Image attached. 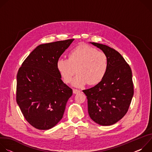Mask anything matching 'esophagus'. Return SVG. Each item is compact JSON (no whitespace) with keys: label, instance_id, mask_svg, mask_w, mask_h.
Returning <instances> with one entry per match:
<instances>
[{"label":"esophagus","instance_id":"obj_1","mask_svg":"<svg viewBox=\"0 0 152 152\" xmlns=\"http://www.w3.org/2000/svg\"><path fill=\"white\" fill-rule=\"evenodd\" d=\"M73 93H74V94H78V93H79L80 92V90H79L73 89Z\"/></svg>","mask_w":152,"mask_h":152}]
</instances>
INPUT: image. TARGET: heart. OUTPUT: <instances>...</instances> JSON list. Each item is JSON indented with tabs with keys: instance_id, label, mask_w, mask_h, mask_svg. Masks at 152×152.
<instances>
[{
	"instance_id": "b5f03b06",
	"label": "heart",
	"mask_w": 152,
	"mask_h": 152,
	"mask_svg": "<svg viewBox=\"0 0 152 152\" xmlns=\"http://www.w3.org/2000/svg\"><path fill=\"white\" fill-rule=\"evenodd\" d=\"M109 67V59L106 54L88 45H79L69 53L68 59L60 58L57 61V69L66 83L76 87H83L89 83L96 85L104 77Z\"/></svg>"
}]
</instances>
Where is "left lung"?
Instances as JSON below:
<instances>
[{
    "instance_id": "left-lung-1",
    "label": "left lung",
    "mask_w": 152,
    "mask_h": 152,
    "mask_svg": "<svg viewBox=\"0 0 152 152\" xmlns=\"http://www.w3.org/2000/svg\"><path fill=\"white\" fill-rule=\"evenodd\" d=\"M106 54L109 67L103 79L93 87L83 90L88 100L90 118L102 126H110L127 113L134 96L131 67L115 49L90 42Z\"/></svg>"
}]
</instances>
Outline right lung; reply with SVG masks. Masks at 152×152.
<instances>
[{"label":"right lung","mask_w":152,"mask_h":152,"mask_svg":"<svg viewBox=\"0 0 152 152\" xmlns=\"http://www.w3.org/2000/svg\"><path fill=\"white\" fill-rule=\"evenodd\" d=\"M74 39L37 46L17 75V103L26 121L39 130L52 128L62 119L73 91L61 80L56 62Z\"/></svg>","instance_id":"obj_1"}]
</instances>
